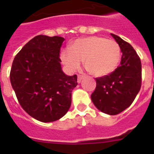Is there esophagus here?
<instances>
[{
	"mask_svg": "<svg viewBox=\"0 0 154 154\" xmlns=\"http://www.w3.org/2000/svg\"><path fill=\"white\" fill-rule=\"evenodd\" d=\"M84 78V75H78V79H77V82H78V83H80L82 81V79Z\"/></svg>",
	"mask_w": 154,
	"mask_h": 154,
	"instance_id": "esophagus-1",
	"label": "esophagus"
}]
</instances>
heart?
Returning a JSON list of instances; mask_svg holds the SVG:
<instances>
[{"label":"heart","instance_id":"heart-1","mask_svg":"<svg viewBox=\"0 0 154 154\" xmlns=\"http://www.w3.org/2000/svg\"><path fill=\"white\" fill-rule=\"evenodd\" d=\"M121 58L120 47L114 40L92 36L79 38L61 54V60L68 70L75 72L82 61L89 73L104 76L115 70Z\"/></svg>","mask_w":154,"mask_h":154}]
</instances>
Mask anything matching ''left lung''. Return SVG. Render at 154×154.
Segmentation results:
<instances>
[{"instance_id":"1","label":"left lung","mask_w":154,"mask_h":154,"mask_svg":"<svg viewBox=\"0 0 154 154\" xmlns=\"http://www.w3.org/2000/svg\"><path fill=\"white\" fill-rule=\"evenodd\" d=\"M120 47L119 66L110 74L96 78L92 103L101 112L116 115L130 106L140 92L142 82L140 58L131 45L111 34Z\"/></svg>"}]
</instances>
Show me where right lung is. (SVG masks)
Returning <instances> with one entry per match:
<instances>
[{
    "instance_id": "obj_1",
    "label": "right lung",
    "mask_w": 154,
    "mask_h": 154,
    "mask_svg": "<svg viewBox=\"0 0 154 154\" xmlns=\"http://www.w3.org/2000/svg\"><path fill=\"white\" fill-rule=\"evenodd\" d=\"M62 37L38 35L16 55L10 80L23 109L37 120L54 122L66 114L77 75L62 72L59 58Z\"/></svg>"
}]
</instances>
